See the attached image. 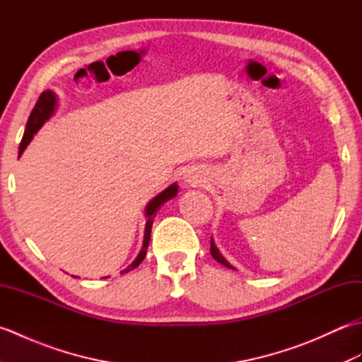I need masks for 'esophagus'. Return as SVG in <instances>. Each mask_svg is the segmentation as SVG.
Here are the masks:
<instances>
[{
	"label": "esophagus",
	"mask_w": 362,
	"mask_h": 362,
	"mask_svg": "<svg viewBox=\"0 0 362 362\" xmlns=\"http://www.w3.org/2000/svg\"><path fill=\"white\" fill-rule=\"evenodd\" d=\"M183 179H185V183H187V185H191V187H193V185H197V183L201 182V180H199V175H197V174H194V173H188V174H185V177H183Z\"/></svg>",
	"instance_id": "34e87169"
}]
</instances>
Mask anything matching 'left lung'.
I'll return each mask as SVG.
<instances>
[{
	"mask_svg": "<svg viewBox=\"0 0 362 362\" xmlns=\"http://www.w3.org/2000/svg\"><path fill=\"white\" fill-rule=\"evenodd\" d=\"M210 252H211V257L218 261V263H221L222 266H226V267H228V269H235L232 264L228 263V261L221 255V252H219V249L216 247V244H214V241H213V238H211V241H210Z\"/></svg>",
	"mask_w": 362,
	"mask_h": 362,
	"instance_id": "8db88e82",
	"label": "left lung"
}]
</instances>
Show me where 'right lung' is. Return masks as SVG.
I'll return each mask as SVG.
<instances>
[{"mask_svg": "<svg viewBox=\"0 0 362 362\" xmlns=\"http://www.w3.org/2000/svg\"><path fill=\"white\" fill-rule=\"evenodd\" d=\"M57 109V95L54 93L51 90H46L38 98V101L35 104V107L33 109L29 115V119L26 122V129H25V135L21 138L20 143V149H18V158L21 157V153L25 152V149L28 148V144L33 141L34 135L43 127V124L48 121L54 113H56ZM179 193V187L177 183H171L168 188H165L161 193H158L152 201L148 202L144 210V216H146V227H144V238H143V247L138 253L136 258L132 261V264H129L124 271H121V274H127L132 271V269L140 266L141 261L146 257V252H148L149 247V241H151V230H152V224H153V218H156L157 211L160 210V206L163 205L165 202H168L169 199L175 197V194Z\"/></svg>", "mask_w": 362, "mask_h": 362, "instance_id": "1", "label": "right lung"}]
</instances>
